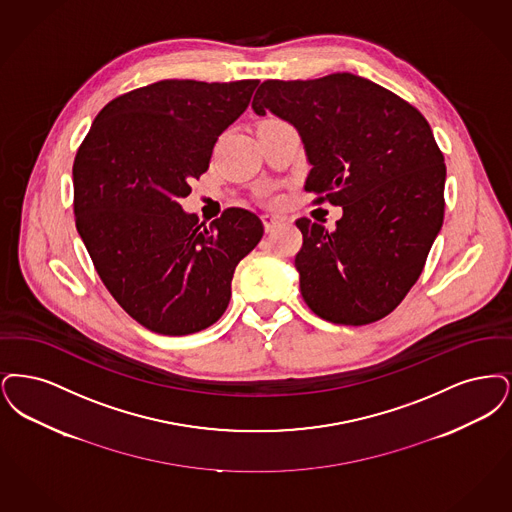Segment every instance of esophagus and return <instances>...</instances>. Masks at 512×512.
<instances>
[{"instance_id": "obj_1", "label": "esophagus", "mask_w": 512, "mask_h": 512, "mask_svg": "<svg viewBox=\"0 0 512 512\" xmlns=\"http://www.w3.org/2000/svg\"><path fill=\"white\" fill-rule=\"evenodd\" d=\"M262 222H264V229H266V233H271L279 223H281V218H277V216H262Z\"/></svg>"}]
</instances>
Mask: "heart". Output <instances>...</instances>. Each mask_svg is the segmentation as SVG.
<instances>
[{"label": "heart", "mask_w": 512, "mask_h": 512, "mask_svg": "<svg viewBox=\"0 0 512 512\" xmlns=\"http://www.w3.org/2000/svg\"><path fill=\"white\" fill-rule=\"evenodd\" d=\"M269 120H277V118H266V120H262V122H269Z\"/></svg>", "instance_id": "heart-1"}]
</instances>
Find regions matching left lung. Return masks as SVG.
Returning a JSON list of instances; mask_svg holds the SVG:
<instances>
[{
    "mask_svg": "<svg viewBox=\"0 0 512 512\" xmlns=\"http://www.w3.org/2000/svg\"><path fill=\"white\" fill-rule=\"evenodd\" d=\"M302 137L313 202L342 206L329 231L298 218L294 258L300 292L336 325L386 317L423 273L444 223V155L421 112L400 95L350 72L315 80H266L252 99Z\"/></svg>",
    "mask_w": 512,
    "mask_h": 512,
    "instance_id": "obj_1",
    "label": "left lung"
}]
</instances>
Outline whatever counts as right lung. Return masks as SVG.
I'll list each match as a JSON object with an SVG mask.
<instances>
[{
    "label": "right lung",
    "instance_id": "right-lung-1",
    "mask_svg": "<svg viewBox=\"0 0 512 512\" xmlns=\"http://www.w3.org/2000/svg\"><path fill=\"white\" fill-rule=\"evenodd\" d=\"M258 84L160 80L132 89L103 107L78 147L76 229L112 298L153 333L216 323L235 267L264 235L245 208L206 225L179 206Z\"/></svg>",
    "mask_w": 512,
    "mask_h": 512
}]
</instances>
